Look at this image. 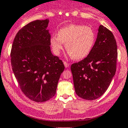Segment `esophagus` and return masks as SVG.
Masks as SVG:
<instances>
[{
	"mask_svg": "<svg viewBox=\"0 0 128 128\" xmlns=\"http://www.w3.org/2000/svg\"><path fill=\"white\" fill-rule=\"evenodd\" d=\"M64 66H65V67H66V68H67V67H68L69 66V64L68 62H66V61H64Z\"/></svg>",
	"mask_w": 128,
	"mask_h": 128,
	"instance_id": "1",
	"label": "esophagus"
}]
</instances>
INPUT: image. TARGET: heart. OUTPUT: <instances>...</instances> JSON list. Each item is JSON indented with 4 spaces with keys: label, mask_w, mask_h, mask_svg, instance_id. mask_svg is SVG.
Listing matches in <instances>:
<instances>
[{
    "label": "heart",
    "mask_w": 128,
    "mask_h": 128,
    "mask_svg": "<svg viewBox=\"0 0 128 128\" xmlns=\"http://www.w3.org/2000/svg\"><path fill=\"white\" fill-rule=\"evenodd\" d=\"M95 41L92 28L82 24H70L60 29L57 36H52L50 44L54 52L59 55L66 43V49L74 60H82L88 55Z\"/></svg>",
    "instance_id": "b5f03b06"
}]
</instances>
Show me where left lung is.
Returning <instances> with one entry per match:
<instances>
[{"label":"left lung","instance_id":"obj_1","mask_svg":"<svg viewBox=\"0 0 128 128\" xmlns=\"http://www.w3.org/2000/svg\"><path fill=\"white\" fill-rule=\"evenodd\" d=\"M117 46L114 35L103 25L88 55L71 66L76 94L92 100L108 89L116 71Z\"/></svg>","mask_w":128,"mask_h":128}]
</instances>
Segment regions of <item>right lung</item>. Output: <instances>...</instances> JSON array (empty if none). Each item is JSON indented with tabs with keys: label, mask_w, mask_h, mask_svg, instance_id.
Returning <instances> with one entry per match:
<instances>
[{
	"label": "right lung",
	"mask_w": 128,
	"mask_h": 128,
	"mask_svg": "<svg viewBox=\"0 0 128 128\" xmlns=\"http://www.w3.org/2000/svg\"><path fill=\"white\" fill-rule=\"evenodd\" d=\"M49 20H37L19 30L11 51L12 71L22 92L36 102L49 100L56 94L64 70L62 61L52 55Z\"/></svg>",
	"instance_id": "obj_1"
}]
</instances>
